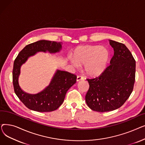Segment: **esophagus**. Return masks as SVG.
Segmentation results:
<instances>
[{
  "label": "esophagus",
  "mask_w": 145,
  "mask_h": 145,
  "mask_svg": "<svg viewBox=\"0 0 145 145\" xmlns=\"http://www.w3.org/2000/svg\"><path fill=\"white\" fill-rule=\"evenodd\" d=\"M83 79H84V78H83L82 76H77V82H79L80 80H83Z\"/></svg>",
  "instance_id": "34e87169"
}]
</instances>
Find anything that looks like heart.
I'll use <instances>...</instances> for the list:
<instances>
[{
	"label": "heart",
	"mask_w": 145,
	"mask_h": 145,
	"mask_svg": "<svg viewBox=\"0 0 145 145\" xmlns=\"http://www.w3.org/2000/svg\"><path fill=\"white\" fill-rule=\"evenodd\" d=\"M73 58L69 57L71 63L78 67L79 65H85L87 74L95 76L101 74L107 65L109 53L105 48L99 46H81L73 51Z\"/></svg>",
	"instance_id": "1"
}]
</instances>
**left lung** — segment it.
Segmentation results:
<instances>
[{
	"mask_svg": "<svg viewBox=\"0 0 145 145\" xmlns=\"http://www.w3.org/2000/svg\"><path fill=\"white\" fill-rule=\"evenodd\" d=\"M109 43L114 50L110 65L98 77L87 79L86 102L99 112L121 107L132 93L135 81L136 62L131 52L123 43L112 40Z\"/></svg>",
	"mask_w": 145,
	"mask_h": 145,
	"instance_id": "obj_1",
	"label": "left lung"
}]
</instances>
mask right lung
<instances>
[{
  "instance_id": "1",
  "label": "right lung",
  "mask_w": 145,
  "mask_h": 145,
  "mask_svg": "<svg viewBox=\"0 0 145 145\" xmlns=\"http://www.w3.org/2000/svg\"><path fill=\"white\" fill-rule=\"evenodd\" d=\"M62 49V43L41 40L30 43L23 49L15 59L13 69L14 92L21 102L30 110L48 112L55 110L62 104L67 91L76 82V76L68 72L57 70L49 85L40 92L29 94L23 90L19 84L20 67L28 58L37 52L55 53Z\"/></svg>"
}]
</instances>
